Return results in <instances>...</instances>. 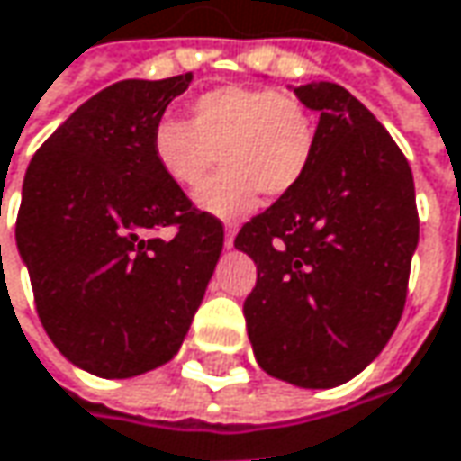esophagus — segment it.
<instances>
[{"mask_svg": "<svg viewBox=\"0 0 461 461\" xmlns=\"http://www.w3.org/2000/svg\"><path fill=\"white\" fill-rule=\"evenodd\" d=\"M233 239H236V225H225V249L233 246Z\"/></svg>", "mask_w": 461, "mask_h": 461, "instance_id": "34e87169", "label": "esophagus"}]
</instances>
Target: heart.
<instances>
[{
  "label": "heart",
  "instance_id": "1",
  "mask_svg": "<svg viewBox=\"0 0 461 461\" xmlns=\"http://www.w3.org/2000/svg\"><path fill=\"white\" fill-rule=\"evenodd\" d=\"M192 119L155 122L150 150L158 168L181 189H194L220 158L222 171L199 186L194 202L218 218L249 215L262 194H290L309 173L316 122L290 93L225 85L189 105Z\"/></svg>",
  "mask_w": 461,
  "mask_h": 461
}]
</instances>
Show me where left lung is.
<instances>
[{
    "label": "left lung",
    "instance_id": "8db88e82",
    "mask_svg": "<svg viewBox=\"0 0 461 461\" xmlns=\"http://www.w3.org/2000/svg\"><path fill=\"white\" fill-rule=\"evenodd\" d=\"M319 113L303 181L246 222L257 265L243 303L257 363L303 389L357 376L400 324L418 249L415 181L376 116L342 85L293 87Z\"/></svg>",
    "mask_w": 461,
    "mask_h": 461
}]
</instances>
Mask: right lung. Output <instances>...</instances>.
<instances>
[{
	"instance_id": "add662e5",
	"label": "right lung",
	"mask_w": 461,
	"mask_h": 461,
	"mask_svg": "<svg viewBox=\"0 0 461 461\" xmlns=\"http://www.w3.org/2000/svg\"><path fill=\"white\" fill-rule=\"evenodd\" d=\"M189 82L192 72L105 87L25 171L14 239L41 324L101 379L148 374L178 353L222 251V222L192 207L150 150L155 122Z\"/></svg>"
}]
</instances>
